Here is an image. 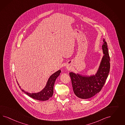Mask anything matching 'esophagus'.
Segmentation results:
<instances>
[{
    "instance_id": "34e87169",
    "label": "esophagus",
    "mask_w": 125,
    "mask_h": 125,
    "mask_svg": "<svg viewBox=\"0 0 125 125\" xmlns=\"http://www.w3.org/2000/svg\"><path fill=\"white\" fill-rule=\"evenodd\" d=\"M67 68H68V69H70V68H69V67H67Z\"/></svg>"
}]
</instances>
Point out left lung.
Segmentation results:
<instances>
[{
  "label": "left lung",
  "instance_id": "left-lung-1",
  "mask_svg": "<svg viewBox=\"0 0 125 125\" xmlns=\"http://www.w3.org/2000/svg\"><path fill=\"white\" fill-rule=\"evenodd\" d=\"M102 49L104 55L95 76L87 77L73 72L69 73L74 93L79 98L87 99L94 96L101 90L105 84L110 72V58L107 42L104 38Z\"/></svg>",
  "mask_w": 125,
  "mask_h": 125
}]
</instances>
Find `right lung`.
Here are the masks:
<instances>
[{
  "label": "right lung",
  "instance_id": "right-lung-1",
  "mask_svg": "<svg viewBox=\"0 0 125 125\" xmlns=\"http://www.w3.org/2000/svg\"><path fill=\"white\" fill-rule=\"evenodd\" d=\"M61 72V70H59L57 72H55L53 75L50 76L48 81L45 87L41 92L39 93L36 94L28 93L21 89L20 86H19V87L21 90V91L32 98L40 101L47 100L53 96L54 84L57 77L59 76ZM18 84L19 85V84Z\"/></svg>",
  "mask_w": 125,
  "mask_h": 125
}]
</instances>
